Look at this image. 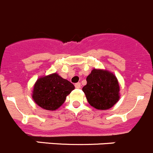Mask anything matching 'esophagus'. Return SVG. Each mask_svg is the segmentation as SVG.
<instances>
[{"label": "esophagus", "mask_w": 153, "mask_h": 153, "mask_svg": "<svg viewBox=\"0 0 153 153\" xmlns=\"http://www.w3.org/2000/svg\"><path fill=\"white\" fill-rule=\"evenodd\" d=\"M75 87L77 89L80 88V83H75Z\"/></svg>", "instance_id": "obj_1"}]
</instances>
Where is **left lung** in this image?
<instances>
[{
	"instance_id": "1",
	"label": "left lung",
	"mask_w": 153,
	"mask_h": 153,
	"mask_svg": "<svg viewBox=\"0 0 153 153\" xmlns=\"http://www.w3.org/2000/svg\"><path fill=\"white\" fill-rule=\"evenodd\" d=\"M83 87L89 103L97 109H108L119 100L120 86L117 77L109 71L93 69Z\"/></svg>"
}]
</instances>
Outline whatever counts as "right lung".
Listing matches in <instances>:
<instances>
[{
    "label": "right lung",
    "mask_w": 153,
    "mask_h": 153,
    "mask_svg": "<svg viewBox=\"0 0 153 153\" xmlns=\"http://www.w3.org/2000/svg\"><path fill=\"white\" fill-rule=\"evenodd\" d=\"M74 84L56 74L37 79L33 87V99L39 106L47 110H55L64 102L73 90Z\"/></svg>",
    "instance_id": "1"
}]
</instances>
